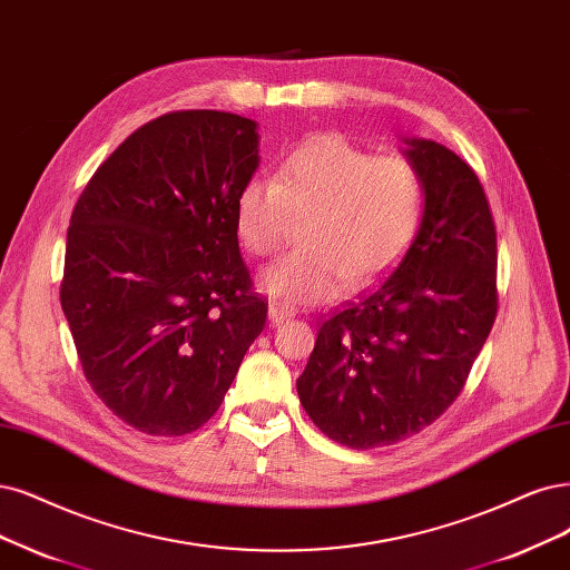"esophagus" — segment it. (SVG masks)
<instances>
[{"label": "esophagus", "mask_w": 570, "mask_h": 570, "mask_svg": "<svg viewBox=\"0 0 570 570\" xmlns=\"http://www.w3.org/2000/svg\"><path fill=\"white\" fill-rule=\"evenodd\" d=\"M293 317V309L288 305H282V303H272L269 305V324L277 326V324H284Z\"/></svg>", "instance_id": "obj_1"}]
</instances>
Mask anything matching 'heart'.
<instances>
[{"mask_svg":"<svg viewBox=\"0 0 570 570\" xmlns=\"http://www.w3.org/2000/svg\"><path fill=\"white\" fill-rule=\"evenodd\" d=\"M423 178L402 155L375 157L328 134L293 150L272 180L250 178L235 199V232L250 256H274L293 218L303 248L263 272L269 296L293 305L331 301L345 279L360 286L392 267L423 218Z\"/></svg>","mask_w":570,"mask_h":570,"instance_id":"b5f03b06","label":"heart"}]
</instances>
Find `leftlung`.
<instances>
[{"label": "left lung", "instance_id": "left-lung-1", "mask_svg": "<svg viewBox=\"0 0 570 570\" xmlns=\"http://www.w3.org/2000/svg\"><path fill=\"white\" fill-rule=\"evenodd\" d=\"M425 187L409 250L322 322L298 377L328 439L366 451L432 425L465 387L498 314V239L487 193L449 147L406 138Z\"/></svg>", "mask_w": 570, "mask_h": 570}]
</instances>
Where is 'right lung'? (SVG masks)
<instances>
[{
	"instance_id": "add662e5",
	"label": "right lung",
	"mask_w": 570,
	"mask_h": 570,
	"mask_svg": "<svg viewBox=\"0 0 570 570\" xmlns=\"http://www.w3.org/2000/svg\"><path fill=\"white\" fill-rule=\"evenodd\" d=\"M256 121L178 110L142 124L79 195L60 305L91 390L153 436L214 415L267 320L235 232Z\"/></svg>"
}]
</instances>
